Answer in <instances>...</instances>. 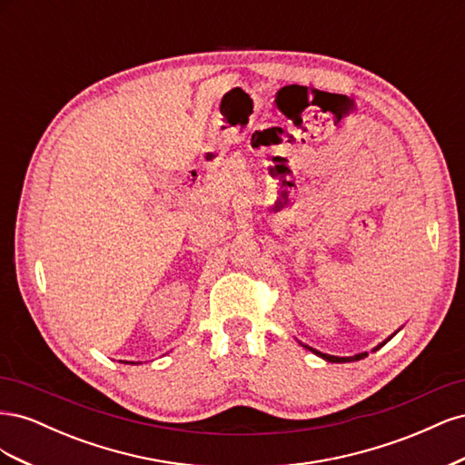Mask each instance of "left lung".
Wrapping results in <instances>:
<instances>
[{
    "instance_id": "8db88e82",
    "label": "left lung",
    "mask_w": 465,
    "mask_h": 465,
    "mask_svg": "<svg viewBox=\"0 0 465 465\" xmlns=\"http://www.w3.org/2000/svg\"><path fill=\"white\" fill-rule=\"evenodd\" d=\"M400 330H401V328H400ZM400 330H398V331H400ZM398 331H396V333H398ZM396 333H391V335L388 337V340H384L382 343H378V345H376V347H374L372 351H378L380 347H384V345H386V343H388V341L391 340V337H393V335H396ZM299 343H301V341H299ZM301 345H302L304 349H308V351H312V353H314V355L322 357L323 361H328V362H353V361H361V359H364V357H367V355H369V353H367V351H364V353H359V355H353V357H335V355H328V353H322V351H316V349H312V347H308V345H304V343H301Z\"/></svg>"
}]
</instances>
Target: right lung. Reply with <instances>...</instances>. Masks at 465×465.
<instances>
[{
    "instance_id": "right-lung-1",
    "label": "right lung",
    "mask_w": 465,
    "mask_h": 465,
    "mask_svg": "<svg viewBox=\"0 0 465 465\" xmlns=\"http://www.w3.org/2000/svg\"><path fill=\"white\" fill-rule=\"evenodd\" d=\"M124 362H128V361H124ZM130 364H139V362H134V361H132V362H130Z\"/></svg>"
}]
</instances>
